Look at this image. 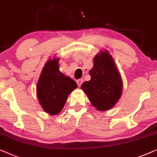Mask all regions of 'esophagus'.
Wrapping results in <instances>:
<instances>
[{
  "mask_svg": "<svg viewBox=\"0 0 157 157\" xmlns=\"http://www.w3.org/2000/svg\"><path fill=\"white\" fill-rule=\"evenodd\" d=\"M83 82V79H80V80H77V85H78L79 87L81 86V85L82 84Z\"/></svg>",
  "mask_w": 157,
  "mask_h": 157,
  "instance_id": "34e87169",
  "label": "esophagus"
}]
</instances>
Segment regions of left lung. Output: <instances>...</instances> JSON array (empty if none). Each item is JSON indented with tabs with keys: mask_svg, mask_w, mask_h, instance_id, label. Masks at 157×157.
I'll list each match as a JSON object with an SVG mask.
<instances>
[{
	"mask_svg": "<svg viewBox=\"0 0 157 157\" xmlns=\"http://www.w3.org/2000/svg\"><path fill=\"white\" fill-rule=\"evenodd\" d=\"M91 79L81 85L90 101L100 111L110 110L120 98L123 82L114 60L107 50L94 57V66L90 70Z\"/></svg>",
	"mask_w": 157,
	"mask_h": 157,
	"instance_id": "8db88e82",
	"label": "left lung"
}]
</instances>
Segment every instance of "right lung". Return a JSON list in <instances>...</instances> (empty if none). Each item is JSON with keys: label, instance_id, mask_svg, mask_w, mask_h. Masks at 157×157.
Wrapping results in <instances>:
<instances>
[{"label": "right lung", "instance_id": "1", "mask_svg": "<svg viewBox=\"0 0 157 157\" xmlns=\"http://www.w3.org/2000/svg\"><path fill=\"white\" fill-rule=\"evenodd\" d=\"M59 59L54 58L45 64L36 86L39 103L45 112L57 115L63 109L69 94L77 88V83L59 70Z\"/></svg>", "mask_w": 157, "mask_h": 157}]
</instances>
